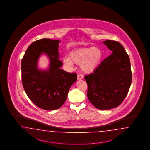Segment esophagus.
Listing matches in <instances>:
<instances>
[{
  "instance_id": "obj_1",
  "label": "esophagus",
  "mask_w": 150,
  "mask_h": 150,
  "mask_svg": "<svg viewBox=\"0 0 150 150\" xmlns=\"http://www.w3.org/2000/svg\"><path fill=\"white\" fill-rule=\"evenodd\" d=\"M82 78H83V75L81 74H79L77 75V80H81Z\"/></svg>"
}]
</instances>
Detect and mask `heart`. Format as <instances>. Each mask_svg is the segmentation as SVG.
<instances>
[{
	"label": "heart",
	"mask_w": 150,
	"mask_h": 150,
	"mask_svg": "<svg viewBox=\"0 0 150 150\" xmlns=\"http://www.w3.org/2000/svg\"><path fill=\"white\" fill-rule=\"evenodd\" d=\"M71 59L68 57L64 59V63L72 66L73 63L81 65L83 73H91L98 67L102 57V53L97 47L79 48L71 53Z\"/></svg>",
	"instance_id": "1"
}]
</instances>
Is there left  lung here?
I'll list each match as a JSON object with an SVG mask.
<instances>
[{"instance_id": "1", "label": "left lung", "mask_w": 150, "mask_h": 150, "mask_svg": "<svg viewBox=\"0 0 150 150\" xmlns=\"http://www.w3.org/2000/svg\"><path fill=\"white\" fill-rule=\"evenodd\" d=\"M103 43L112 54L85 79L90 102L97 109L107 110L117 107L125 99L131 85L132 73L129 57L123 45L112 40Z\"/></svg>"}]
</instances>
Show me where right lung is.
I'll use <instances>...</instances> for the list:
<instances>
[{"instance_id": "right-lung-1", "label": "right lung", "mask_w": 150, "mask_h": 150, "mask_svg": "<svg viewBox=\"0 0 150 150\" xmlns=\"http://www.w3.org/2000/svg\"><path fill=\"white\" fill-rule=\"evenodd\" d=\"M59 40L43 38L28 47L21 62L23 87L32 102L41 109L52 110L59 108L67 98L69 89L77 80L76 73H68L60 68ZM43 52L50 59L48 70L38 68V60Z\"/></svg>"}]
</instances>
